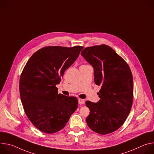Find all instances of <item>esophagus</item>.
<instances>
[{
  "instance_id": "1",
  "label": "esophagus",
  "mask_w": 154,
  "mask_h": 154,
  "mask_svg": "<svg viewBox=\"0 0 154 154\" xmlns=\"http://www.w3.org/2000/svg\"><path fill=\"white\" fill-rule=\"evenodd\" d=\"M78 102H79V103L80 104V105L83 104L85 103V100L83 99H79Z\"/></svg>"
}]
</instances>
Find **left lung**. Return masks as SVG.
I'll return each instance as SVG.
<instances>
[{
	"label": "left lung",
	"instance_id": "1",
	"mask_svg": "<svg viewBox=\"0 0 154 154\" xmlns=\"http://www.w3.org/2000/svg\"><path fill=\"white\" fill-rule=\"evenodd\" d=\"M82 56L94 68V82L100 86V99L86 101L90 113L86 119L95 132L106 135L118 130L126 120L133 102L134 81L127 63L109 46L84 49Z\"/></svg>",
	"mask_w": 154,
	"mask_h": 154
}]
</instances>
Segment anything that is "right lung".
Here are the masks:
<instances>
[{
    "instance_id": "right-lung-1",
    "label": "right lung",
    "mask_w": 154,
    "mask_h": 154,
    "mask_svg": "<svg viewBox=\"0 0 154 154\" xmlns=\"http://www.w3.org/2000/svg\"><path fill=\"white\" fill-rule=\"evenodd\" d=\"M82 46L43 48L30 58L19 80V93L25 113L32 123L46 134L60 131L77 108L75 97L58 93L64 71L78 58Z\"/></svg>"
}]
</instances>
